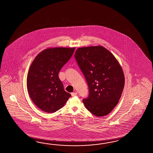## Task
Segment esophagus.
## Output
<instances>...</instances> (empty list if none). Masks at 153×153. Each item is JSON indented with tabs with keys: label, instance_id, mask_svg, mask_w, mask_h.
<instances>
[{
	"label": "esophagus",
	"instance_id": "esophagus-1",
	"mask_svg": "<svg viewBox=\"0 0 153 153\" xmlns=\"http://www.w3.org/2000/svg\"><path fill=\"white\" fill-rule=\"evenodd\" d=\"M71 95L72 97H74V96H76L77 95V93L76 92H73V93H71Z\"/></svg>",
	"mask_w": 153,
	"mask_h": 153
}]
</instances>
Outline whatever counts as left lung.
Segmentation results:
<instances>
[{
    "label": "left lung",
    "instance_id": "left-lung-1",
    "mask_svg": "<svg viewBox=\"0 0 153 153\" xmlns=\"http://www.w3.org/2000/svg\"><path fill=\"white\" fill-rule=\"evenodd\" d=\"M75 57L89 88L88 97L83 100L85 106L94 116H107L123 92L122 68L112 53L101 45L78 48Z\"/></svg>",
    "mask_w": 153,
    "mask_h": 153
}]
</instances>
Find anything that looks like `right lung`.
Returning <instances> with one entry per match:
<instances>
[{
	"label": "right lung",
	"mask_w": 153,
	"mask_h": 153,
	"mask_svg": "<svg viewBox=\"0 0 153 153\" xmlns=\"http://www.w3.org/2000/svg\"><path fill=\"white\" fill-rule=\"evenodd\" d=\"M75 50V48H48L40 52L31 64L27 88L31 100L42 111L56 112L71 97L63 89L59 73Z\"/></svg>",
	"instance_id": "add662e5"
}]
</instances>
